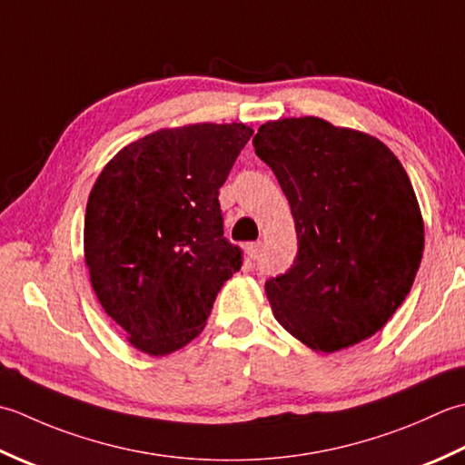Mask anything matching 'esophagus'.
<instances>
[{
  "mask_svg": "<svg viewBox=\"0 0 465 465\" xmlns=\"http://www.w3.org/2000/svg\"><path fill=\"white\" fill-rule=\"evenodd\" d=\"M261 251H262V242L246 244V252H249L251 259H259L261 257Z\"/></svg>",
  "mask_w": 465,
  "mask_h": 465,
  "instance_id": "esophagus-1",
  "label": "esophagus"
}]
</instances>
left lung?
Listing matches in <instances>:
<instances>
[{
  "label": "left lung",
  "instance_id": "8db88e82",
  "mask_svg": "<svg viewBox=\"0 0 465 465\" xmlns=\"http://www.w3.org/2000/svg\"><path fill=\"white\" fill-rule=\"evenodd\" d=\"M291 204L297 259L264 285L274 319L312 351L375 335L423 257L411 180L381 140L317 116L269 120L252 138Z\"/></svg>",
  "mask_w": 465,
  "mask_h": 465
}]
</instances>
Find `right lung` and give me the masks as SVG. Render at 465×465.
I'll use <instances>...</instances> for the list:
<instances>
[{"instance_id": "obj_1", "label": "right lung", "mask_w": 465, "mask_h": 465, "mask_svg": "<svg viewBox=\"0 0 465 465\" xmlns=\"http://www.w3.org/2000/svg\"><path fill=\"white\" fill-rule=\"evenodd\" d=\"M252 136L242 122L160 128L102 168L84 219L92 289L138 351L163 357L201 335L241 269L223 236L219 188Z\"/></svg>"}]
</instances>
